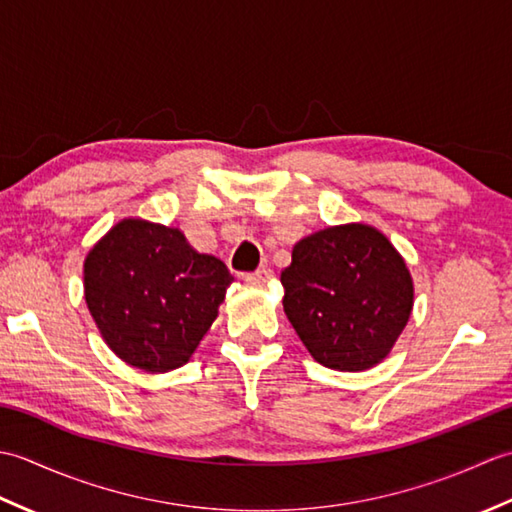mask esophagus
<instances>
[{"label":"esophagus","instance_id":"obj_1","mask_svg":"<svg viewBox=\"0 0 512 512\" xmlns=\"http://www.w3.org/2000/svg\"><path fill=\"white\" fill-rule=\"evenodd\" d=\"M273 277H275V273L270 268H259V270H255V273L244 275V281L246 284L264 286V284H268V281H273Z\"/></svg>","mask_w":512,"mask_h":512}]
</instances>
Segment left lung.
Wrapping results in <instances>:
<instances>
[{"mask_svg":"<svg viewBox=\"0 0 512 512\" xmlns=\"http://www.w3.org/2000/svg\"><path fill=\"white\" fill-rule=\"evenodd\" d=\"M281 286L301 343L314 361L339 372H365L385 361L413 310L405 257L363 222L299 239Z\"/></svg>","mask_w":512,"mask_h":512,"instance_id":"left-lung-1","label":"left lung"}]
</instances>
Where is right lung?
<instances>
[{
	"label": "right lung",
	"mask_w": 512,
	"mask_h": 512,
	"mask_svg": "<svg viewBox=\"0 0 512 512\" xmlns=\"http://www.w3.org/2000/svg\"><path fill=\"white\" fill-rule=\"evenodd\" d=\"M233 284L222 259L180 228L125 217L83 262V292L107 347L127 365L165 374L189 363Z\"/></svg>",
	"instance_id": "right-lung-1"
}]
</instances>
